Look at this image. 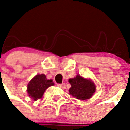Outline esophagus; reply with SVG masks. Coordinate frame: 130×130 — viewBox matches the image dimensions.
Returning <instances> with one entry per match:
<instances>
[{"label":"esophagus","instance_id":"esophagus-1","mask_svg":"<svg viewBox=\"0 0 130 130\" xmlns=\"http://www.w3.org/2000/svg\"><path fill=\"white\" fill-rule=\"evenodd\" d=\"M57 86H58V87H61V88H63V87H64L65 86V84L64 83H61V84L59 83V84H57Z\"/></svg>","mask_w":130,"mask_h":130}]
</instances>
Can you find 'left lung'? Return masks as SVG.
Instances as JSON below:
<instances>
[{
    "instance_id": "left-lung-1",
    "label": "left lung",
    "mask_w": 130,
    "mask_h": 130,
    "mask_svg": "<svg viewBox=\"0 0 130 130\" xmlns=\"http://www.w3.org/2000/svg\"><path fill=\"white\" fill-rule=\"evenodd\" d=\"M71 87L69 89L70 95L78 100H87L92 97L96 90L95 83L91 79H85L77 75L75 77L69 79Z\"/></svg>"
}]
</instances>
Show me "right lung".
<instances>
[{"mask_svg":"<svg viewBox=\"0 0 130 130\" xmlns=\"http://www.w3.org/2000/svg\"><path fill=\"white\" fill-rule=\"evenodd\" d=\"M54 85L51 79H47L44 74H38L30 80L27 85L28 96L35 101L43 97L45 90L50 86Z\"/></svg>","mask_w":130,"mask_h":130,"instance_id":"obj_1","label":"right lung"}]
</instances>
